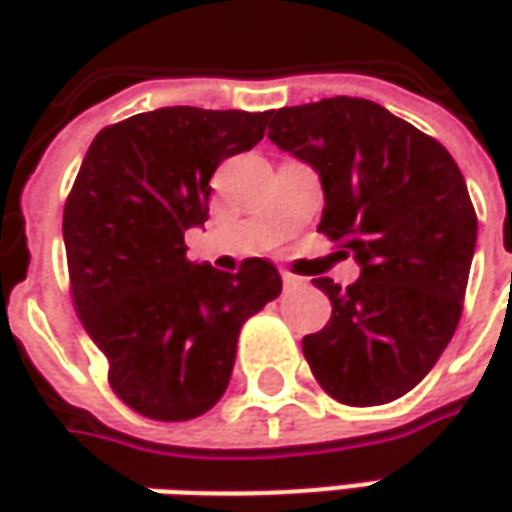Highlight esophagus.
<instances>
[{
    "label": "esophagus",
    "instance_id": "1",
    "mask_svg": "<svg viewBox=\"0 0 512 512\" xmlns=\"http://www.w3.org/2000/svg\"><path fill=\"white\" fill-rule=\"evenodd\" d=\"M282 282H285V290H299V287H305L307 282L302 276H296V273H282Z\"/></svg>",
    "mask_w": 512,
    "mask_h": 512
}]
</instances>
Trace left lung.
Listing matches in <instances>:
<instances>
[{"mask_svg":"<svg viewBox=\"0 0 512 512\" xmlns=\"http://www.w3.org/2000/svg\"><path fill=\"white\" fill-rule=\"evenodd\" d=\"M267 119L273 145L319 170V230L362 265L347 290L313 279L333 313L302 339L307 364L336 402H393L430 373L462 319L476 250L462 170L442 142L370 99L333 96Z\"/></svg>","mask_w":512,"mask_h":512,"instance_id":"8db88e82","label":"left lung"}]
</instances>
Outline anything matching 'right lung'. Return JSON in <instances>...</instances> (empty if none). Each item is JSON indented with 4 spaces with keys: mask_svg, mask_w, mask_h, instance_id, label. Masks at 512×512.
<instances>
[{
    "mask_svg": "<svg viewBox=\"0 0 512 512\" xmlns=\"http://www.w3.org/2000/svg\"><path fill=\"white\" fill-rule=\"evenodd\" d=\"M265 113L159 108L96 133L62 233L73 307L108 359L110 390L145 419L187 422L227 390L239 330L282 293L267 259L236 273L187 259L210 176L262 142Z\"/></svg>",
    "mask_w": 512,
    "mask_h": 512,
    "instance_id": "add662e5",
    "label": "right lung"
}]
</instances>
